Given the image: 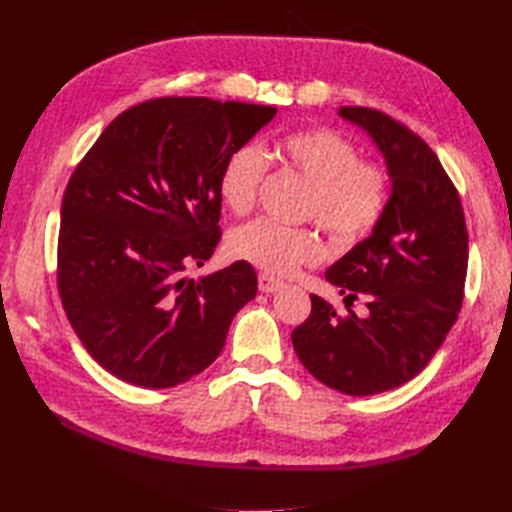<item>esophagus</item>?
I'll list each match as a JSON object with an SVG mask.
<instances>
[{
  "label": "esophagus",
  "instance_id": "34e87169",
  "mask_svg": "<svg viewBox=\"0 0 512 512\" xmlns=\"http://www.w3.org/2000/svg\"><path fill=\"white\" fill-rule=\"evenodd\" d=\"M281 288H284V281H279V279H275L273 275H268V273L259 275V290L266 292V295H270V292H277Z\"/></svg>",
  "mask_w": 512,
  "mask_h": 512
}]
</instances>
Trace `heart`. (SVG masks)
I'll use <instances>...</instances> for the list:
<instances>
[{
	"mask_svg": "<svg viewBox=\"0 0 512 512\" xmlns=\"http://www.w3.org/2000/svg\"><path fill=\"white\" fill-rule=\"evenodd\" d=\"M277 154L310 184L303 215L317 220L334 242L354 244L374 231L387 209L389 178L380 165L358 160L361 154L350 138L330 127L301 129L279 140ZM266 169V156L255 145L237 147L226 158L217 184L226 209L246 213L255 204ZM228 250L266 273L288 275L321 259L323 242L312 228L259 217L228 235Z\"/></svg>",
	"mask_w": 512,
	"mask_h": 512,
	"instance_id": "obj_1",
	"label": "heart"
}]
</instances>
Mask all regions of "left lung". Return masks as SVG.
Listing matches in <instances>:
<instances>
[{
    "label": "left lung",
    "instance_id": "obj_1",
    "mask_svg": "<svg viewBox=\"0 0 512 512\" xmlns=\"http://www.w3.org/2000/svg\"><path fill=\"white\" fill-rule=\"evenodd\" d=\"M339 116L374 140L391 180L372 235L325 273L345 303L363 299L367 314L347 308L339 317L310 295L312 312L292 330V347L323 385L374 396L418 376L458 321L469 233L458 191L420 136L369 107H341Z\"/></svg>",
    "mask_w": 512,
    "mask_h": 512
}]
</instances>
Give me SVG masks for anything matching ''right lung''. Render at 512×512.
I'll return each instance as SVG.
<instances>
[{
	"label": "right lung",
	"instance_id": "add662e5",
	"mask_svg": "<svg viewBox=\"0 0 512 512\" xmlns=\"http://www.w3.org/2000/svg\"><path fill=\"white\" fill-rule=\"evenodd\" d=\"M275 114L206 96L151 99L118 114L74 169L61 202L59 295L85 350L116 378L147 389L187 383L255 299L248 262L184 273L222 237L226 158Z\"/></svg>",
	"mask_w": 512,
	"mask_h": 512
}]
</instances>
